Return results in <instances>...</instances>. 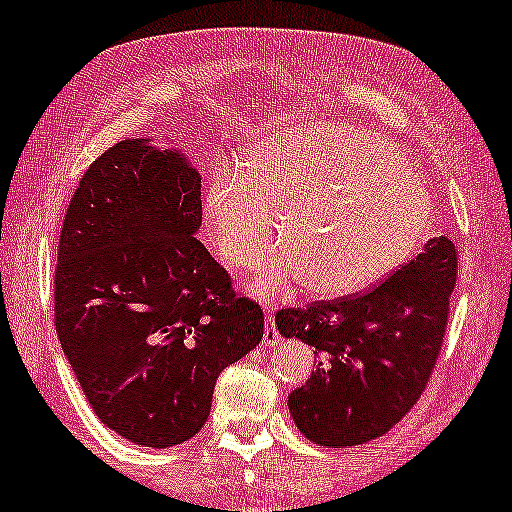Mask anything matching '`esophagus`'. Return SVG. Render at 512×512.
Wrapping results in <instances>:
<instances>
[{
	"label": "esophagus",
	"instance_id": "1",
	"mask_svg": "<svg viewBox=\"0 0 512 512\" xmlns=\"http://www.w3.org/2000/svg\"><path fill=\"white\" fill-rule=\"evenodd\" d=\"M282 340L279 338V331L275 328V319H272V312H265V331H263V345H277Z\"/></svg>",
	"mask_w": 512,
	"mask_h": 512
}]
</instances>
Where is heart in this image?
Instances as JSON below:
<instances>
[{"label":"heart","instance_id":"obj_1","mask_svg":"<svg viewBox=\"0 0 512 512\" xmlns=\"http://www.w3.org/2000/svg\"><path fill=\"white\" fill-rule=\"evenodd\" d=\"M240 179L205 195L212 247L233 270H254L275 240L282 258L251 282L261 298L303 284L314 298L368 289L403 265L431 223V198L387 139L347 123L275 132L247 151Z\"/></svg>","mask_w":512,"mask_h":512}]
</instances>
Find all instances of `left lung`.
Instances as JSON below:
<instances>
[{"label": "left lung", "instance_id": "8db88e82", "mask_svg": "<svg viewBox=\"0 0 512 512\" xmlns=\"http://www.w3.org/2000/svg\"><path fill=\"white\" fill-rule=\"evenodd\" d=\"M454 282L457 249L433 237L366 293L277 312L279 333L319 354L310 380L289 396L305 438L326 447L363 445L408 415L443 347Z\"/></svg>", "mask_w": 512, "mask_h": 512}]
</instances>
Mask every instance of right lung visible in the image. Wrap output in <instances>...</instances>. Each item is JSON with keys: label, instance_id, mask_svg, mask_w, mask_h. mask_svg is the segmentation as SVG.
Returning a JSON list of instances; mask_svg holds the SVG:
<instances>
[{"label": "right lung", "instance_id": "right-lung-1", "mask_svg": "<svg viewBox=\"0 0 512 512\" xmlns=\"http://www.w3.org/2000/svg\"><path fill=\"white\" fill-rule=\"evenodd\" d=\"M200 174L177 149L123 139L69 202L55 268V331L95 415L144 447L207 422L216 377L263 338L195 233Z\"/></svg>", "mask_w": 512, "mask_h": 512}]
</instances>
